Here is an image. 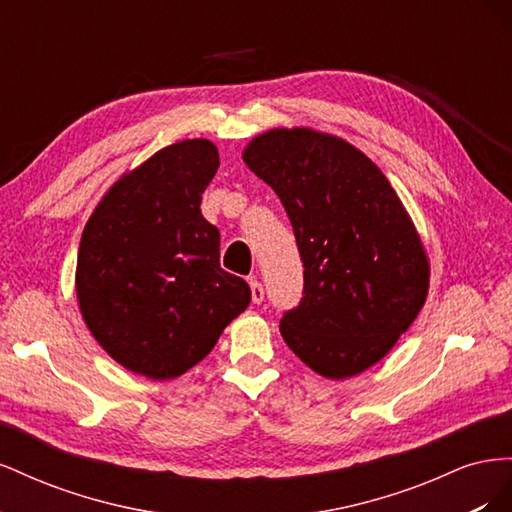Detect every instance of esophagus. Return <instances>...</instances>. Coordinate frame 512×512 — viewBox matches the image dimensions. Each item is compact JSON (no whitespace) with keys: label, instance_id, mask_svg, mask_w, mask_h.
<instances>
[{"label":"esophagus","instance_id":"obj_1","mask_svg":"<svg viewBox=\"0 0 512 512\" xmlns=\"http://www.w3.org/2000/svg\"><path fill=\"white\" fill-rule=\"evenodd\" d=\"M250 288H252V301L258 305L265 299V288H262V282L258 277H250Z\"/></svg>","mask_w":512,"mask_h":512}]
</instances>
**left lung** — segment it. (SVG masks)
<instances>
[{
    "label": "left lung",
    "mask_w": 512,
    "mask_h": 512,
    "mask_svg": "<svg viewBox=\"0 0 512 512\" xmlns=\"http://www.w3.org/2000/svg\"><path fill=\"white\" fill-rule=\"evenodd\" d=\"M243 162L280 196L305 267L284 342L331 380L376 365L429 292L425 245L393 185L361 149L312 128L262 132Z\"/></svg>",
    "instance_id": "1"
}]
</instances>
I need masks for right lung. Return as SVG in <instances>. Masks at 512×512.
<instances>
[{
  "instance_id": "right-lung-1",
  "label": "right lung",
  "mask_w": 512,
  "mask_h": 512,
  "mask_svg": "<svg viewBox=\"0 0 512 512\" xmlns=\"http://www.w3.org/2000/svg\"><path fill=\"white\" fill-rule=\"evenodd\" d=\"M220 156L188 138L123 173L85 224L76 301L113 361L151 380L179 378L252 301L220 267V232L200 213Z\"/></svg>"
}]
</instances>
